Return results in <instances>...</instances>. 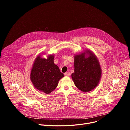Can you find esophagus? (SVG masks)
Returning a JSON list of instances; mask_svg holds the SVG:
<instances>
[{"label": "esophagus", "mask_w": 130, "mask_h": 130, "mask_svg": "<svg viewBox=\"0 0 130 130\" xmlns=\"http://www.w3.org/2000/svg\"><path fill=\"white\" fill-rule=\"evenodd\" d=\"M70 72H69V71H67V72H65V73H64V75H65V76L68 77V76H70Z\"/></svg>", "instance_id": "1"}]
</instances>
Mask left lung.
<instances>
[{"instance_id":"obj_1","label":"left lung","mask_w":130,"mask_h":130,"mask_svg":"<svg viewBox=\"0 0 130 130\" xmlns=\"http://www.w3.org/2000/svg\"><path fill=\"white\" fill-rule=\"evenodd\" d=\"M86 53L89 57L85 58V53L75 57V70L72 79L76 87L84 92L94 89L98 84L101 76V69L96 57L89 50Z\"/></svg>"}]
</instances>
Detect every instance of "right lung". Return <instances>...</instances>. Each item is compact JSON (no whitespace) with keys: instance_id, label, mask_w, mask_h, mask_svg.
<instances>
[{"instance_id":"add662e5","label":"right lung","mask_w":130,"mask_h":130,"mask_svg":"<svg viewBox=\"0 0 130 130\" xmlns=\"http://www.w3.org/2000/svg\"><path fill=\"white\" fill-rule=\"evenodd\" d=\"M54 56L49 55L47 59L38 57L31 71V80L34 87L48 94L58 86L60 79L64 77L59 68L53 62Z\"/></svg>"}]
</instances>
